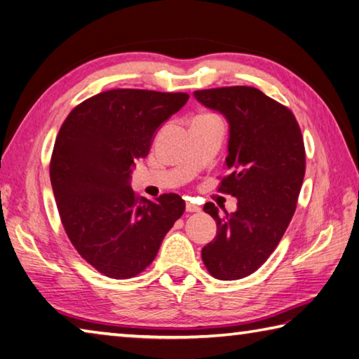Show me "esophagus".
I'll return each instance as SVG.
<instances>
[{
  "label": "esophagus",
  "mask_w": 359,
  "mask_h": 359,
  "mask_svg": "<svg viewBox=\"0 0 359 359\" xmlns=\"http://www.w3.org/2000/svg\"><path fill=\"white\" fill-rule=\"evenodd\" d=\"M186 210L190 212V214H192V212H200L201 208L196 206V204H195L194 201H187V203H186Z\"/></svg>",
  "instance_id": "1"
}]
</instances>
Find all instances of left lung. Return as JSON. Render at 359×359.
Listing matches in <instances>:
<instances>
[{"label":"left lung","instance_id":"left-lung-1","mask_svg":"<svg viewBox=\"0 0 359 359\" xmlns=\"http://www.w3.org/2000/svg\"><path fill=\"white\" fill-rule=\"evenodd\" d=\"M229 123L226 167L218 190L237 198V210L218 215L217 237L203 248L208 271L237 280L259 269L279 245L296 210L305 175V149L299 123L287 107L252 86H224L194 93Z\"/></svg>","mask_w":359,"mask_h":359}]
</instances>
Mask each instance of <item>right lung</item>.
Returning <instances> with one entry per match:
<instances>
[{"instance_id":"right-lung-1","label":"right lung","mask_w":359,"mask_h":359,"mask_svg":"<svg viewBox=\"0 0 359 359\" xmlns=\"http://www.w3.org/2000/svg\"><path fill=\"white\" fill-rule=\"evenodd\" d=\"M187 100L186 93L109 90L77 105L58 131L49 165L58 214L72 246L107 277L144 271L184 212L177 194L139 198L130 178Z\"/></svg>"}]
</instances>
